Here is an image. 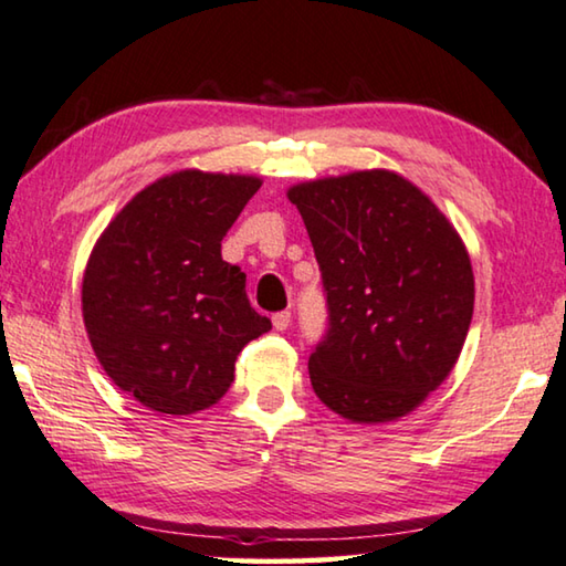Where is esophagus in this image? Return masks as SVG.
I'll use <instances>...</instances> for the list:
<instances>
[{
    "instance_id": "obj_1",
    "label": "esophagus",
    "mask_w": 566,
    "mask_h": 566,
    "mask_svg": "<svg viewBox=\"0 0 566 566\" xmlns=\"http://www.w3.org/2000/svg\"><path fill=\"white\" fill-rule=\"evenodd\" d=\"M272 325H274V329L284 332L286 327L292 325V312H290V310H284V312H276V315L272 317Z\"/></svg>"
}]
</instances>
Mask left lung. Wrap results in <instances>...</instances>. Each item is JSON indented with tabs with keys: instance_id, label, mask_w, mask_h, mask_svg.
Listing matches in <instances>:
<instances>
[{
	"instance_id": "left-lung-1",
	"label": "left lung",
	"mask_w": 566,
	"mask_h": 566,
	"mask_svg": "<svg viewBox=\"0 0 566 566\" xmlns=\"http://www.w3.org/2000/svg\"><path fill=\"white\" fill-rule=\"evenodd\" d=\"M322 272L327 332L310 355L317 398L355 423L406 416L459 360L473 272L438 206L392 170L292 186Z\"/></svg>"
}]
</instances>
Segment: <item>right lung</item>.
<instances>
[{
    "label": "right lung",
    "mask_w": 566,
    "mask_h": 566,
    "mask_svg": "<svg viewBox=\"0 0 566 566\" xmlns=\"http://www.w3.org/2000/svg\"><path fill=\"white\" fill-rule=\"evenodd\" d=\"M262 178L178 170L123 206L83 276V319L103 370L143 406L191 416L223 398L237 355L272 329L221 239Z\"/></svg>",
    "instance_id": "1"
}]
</instances>
